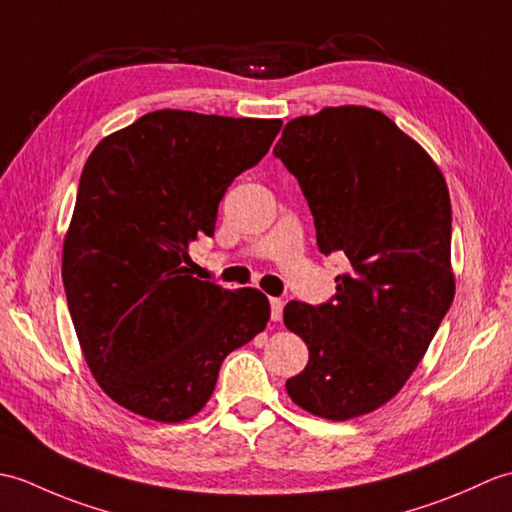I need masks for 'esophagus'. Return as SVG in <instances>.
<instances>
[{
    "mask_svg": "<svg viewBox=\"0 0 512 512\" xmlns=\"http://www.w3.org/2000/svg\"><path fill=\"white\" fill-rule=\"evenodd\" d=\"M281 314H284V301L270 299V317H273V321H281Z\"/></svg>",
    "mask_w": 512,
    "mask_h": 512,
    "instance_id": "esophagus-1",
    "label": "esophagus"
}]
</instances>
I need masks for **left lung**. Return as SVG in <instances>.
<instances>
[{"instance_id":"1","label":"left lung","mask_w":512,"mask_h":512,"mask_svg":"<svg viewBox=\"0 0 512 512\" xmlns=\"http://www.w3.org/2000/svg\"><path fill=\"white\" fill-rule=\"evenodd\" d=\"M275 156L299 180L321 253L352 266L332 301L284 308L310 352L288 396L325 420L365 416L407 383L451 308L447 182L416 140L363 105L292 118Z\"/></svg>"}]
</instances>
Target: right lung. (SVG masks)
I'll return each instance as SVG.
<instances>
[{
  "mask_svg": "<svg viewBox=\"0 0 512 512\" xmlns=\"http://www.w3.org/2000/svg\"><path fill=\"white\" fill-rule=\"evenodd\" d=\"M279 118L158 110L105 136L85 162L61 277L85 363L116 405L182 422L209 402L224 358L264 332L255 288L191 277L189 244L262 160Z\"/></svg>",
  "mask_w": 512,
  "mask_h": 512,
  "instance_id": "1",
  "label": "right lung"
}]
</instances>
